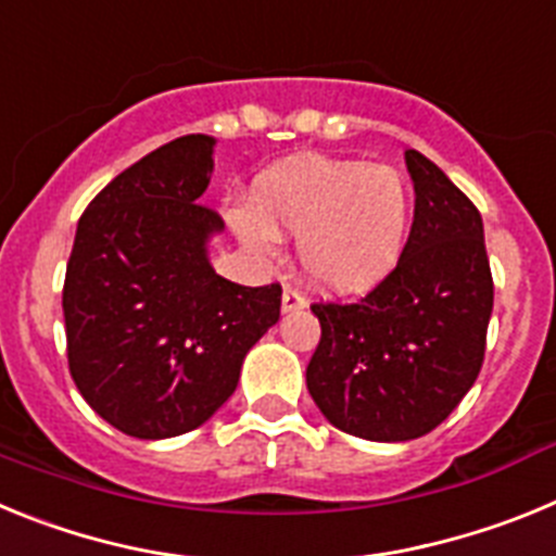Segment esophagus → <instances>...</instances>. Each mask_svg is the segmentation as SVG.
I'll use <instances>...</instances> for the list:
<instances>
[{
    "label": "esophagus",
    "mask_w": 556,
    "mask_h": 556,
    "mask_svg": "<svg viewBox=\"0 0 556 556\" xmlns=\"http://www.w3.org/2000/svg\"><path fill=\"white\" fill-rule=\"evenodd\" d=\"M303 306H306V298H303V292H298L294 287L283 289V298H281L283 312H298V308H303Z\"/></svg>",
    "instance_id": "esophagus-1"
}]
</instances>
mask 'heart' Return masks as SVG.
Here are the masks:
<instances>
[{
  "instance_id": "heart-1",
  "label": "heart",
  "mask_w": 556,
  "mask_h": 556,
  "mask_svg": "<svg viewBox=\"0 0 556 556\" xmlns=\"http://www.w3.org/2000/svg\"><path fill=\"white\" fill-rule=\"evenodd\" d=\"M230 225L255 253H275L278 233L301 236V264L328 292H365L384 281L404 253L412 194L384 164L294 159L255 180L253 208Z\"/></svg>"
}]
</instances>
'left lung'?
<instances>
[{
	"label": "left lung",
	"instance_id": "1",
	"mask_svg": "<svg viewBox=\"0 0 556 556\" xmlns=\"http://www.w3.org/2000/svg\"><path fill=\"white\" fill-rule=\"evenodd\" d=\"M415 184L409 239L384 281L358 301H320V345L306 387L345 434L404 443L459 406L484 362L493 312L481 214L443 169L406 150Z\"/></svg>",
	"mask_w": 556,
	"mask_h": 556
}]
</instances>
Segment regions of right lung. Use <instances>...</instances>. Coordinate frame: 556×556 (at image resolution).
Segmentation results:
<instances>
[{
  "label": "right lung",
  "instance_id": "right-lung-1",
  "mask_svg": "<svg viewBox=\"0 0 556 556\" xmlns=\"http://www.w3.org/2000/svg\"><path fill=\"white\" fill-rule=\"evenodd\" d=\"M211 136H180L127 166L77 223L63 281L68 372L113 429L164 440L233 395L244 353L281 317V283L242 287L205 255L223 217L198 203Z\"/></svg>",
  "mask_w": 556,
  "mask_h": 556
}]
</instances>
